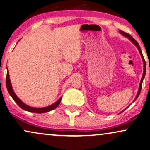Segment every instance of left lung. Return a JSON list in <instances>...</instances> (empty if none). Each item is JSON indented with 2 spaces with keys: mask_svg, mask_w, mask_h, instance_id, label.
<instances>
[{
  "mask_svg": "<svg viewBox=\"0 0 150 150\" xmlns=\"http://www.w3.org/2000/svg\"><path fill=\"white\" fill-rule=\"evenodd\" d=\"M119 33H120L121 34V35H122V36H124V37H127L128 39H129V40H130L131 41H132V42L133 43L134 45H136V48H138V51H139L140 54H141V57H142V59H143V65H144V67H143V76H142V78H141V82H140V84H139V88H138V93H137V95H136V96L135 99H134V100L133 101V102H134V101H136V99H137L138 96H139L140 93H141V91L142 84H143V79H144V77H145V73H146V64H145V59H144V57H143V53H142L141 49V48H140L139 44H138L137 41H136L135 40V39H134V38L132 37V36H131L130 35H129V34L126 33H125V32L121 31V30H120V31H119ZM126 109H127V108H126ZM126 109H125L124 110H123V111H121L120 113H122L123 111H124Z\"/></svg>",
  "mask_w": 150,
  "mask_h": 150,
  "instance_id": "8db88e82",
  "label": "left lung"
}]
</instances>
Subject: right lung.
<instances>
[{"instance_id": "add662e5", "label": "right lung", "mask_w": 150, "mask_h": 150, "mask_svg": "<svg viewBox=\"0 0 150 150\" xmlns=\"http://www.w3.org/2000/svg\"><path fill=\"white\" fill-rule=\"evenodd\" d=\"M6 86H7V91H8L9 94L10 95L11 97L13 98V100L16 102L17 105L19 106L22 109L25 110V111H29V112L37 113H43L48 112V111H52V110L56 109V108L58 107V105L60 104V102H61V100H62V97H61L57 100V101L54 102V103L52 104V105L48 106V107H42V108L33 107H30V106L27 105L26 104H25L24 102H23L19 98L17 97L16 93H15L14 90H13L12 84H11V81H10V79H9V71L8 69H7V77H6Z\"/></svg>"}]
</instances>
